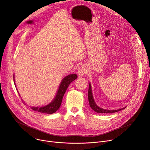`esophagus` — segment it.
<instances>
[{"label":"esophagus","mask_w":150,"mask_h":150,"mask_svg":"<svg viewBox=\"0 0 150 150\" xmlns=\"http://www.w3.org/2000/svg\"><path fill=\"white\" fill-rule=\"evenodd\" d=\"M86 73H87V70H86V68L84 66H81L79 69H78V75H79L80 76H83L84 75H85Z\"/></svg>","instance_id":"34e87169"}]
</instances>
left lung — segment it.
<instances>
[{
  "instance_id": "obj_1",
  "label": "left lung",
  "mask_w": 150,
  "mask_h": 150,
  "mask_svg": "<svg viewBox=\"0 0 150 150\" xmlns=\"http://www.w3.org/2000/svg\"><path fill=\"white\" fill-rule=\"evenodd\" d=\"M88 100H89V103L91 108L94 111H96V112L98 113H114L118 111H120L122 109H124V108L119 109H116V110H107V109H104L103 108H101L98 107L97 104L96 103L95 101H94L93 95H92V88H91V84L89 83V91H88Z\"/></svg>"
}]
</instances>
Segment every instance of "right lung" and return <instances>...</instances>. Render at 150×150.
I'll return each mask as SVG.
<instances>
[{
    "label": "right lung",
    "instance_id": "right-lung-1",
    "mask_svg": "<svg viewBox=\"0 0 150 150\" xmlns=\"http://www.w3.org/2000/svg\"><path fill=\"white\" fill-rule=\"evenodd\" d=\"M76 78L77 75L76 74H70L66 76L62 79L57 91V95L50 103L42 107H31V108L34 110V111H36L42 113L48 114L54 113L59 108L61 105L63 96H64L68 86L73 81L76 79ZM13 79L14 81V74L13 75Z\"/></svg>",
    "mask_w": 150,
    "mask_h": 150
}]
</instances>
